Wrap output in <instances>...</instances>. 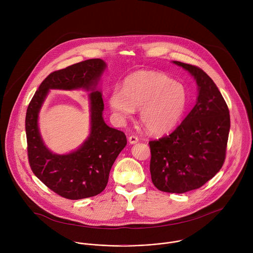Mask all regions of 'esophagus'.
Wrapping results in <instances>:
<instances>
[{"label": "esophagus", "instance_id": "1", "mask_svg": "<svg viewBox=\"0 0 253 253\" xmlns=\"http://www.w3.org/2000/svg\"><path fill=\"white\" fill-rule=\"evenodd\" d=\"M128 141H129V143H130V144H135V143H137V142L139 141V139H138V137H137V136L131 135V136L128 138Z\"/></svg>", "mask_w": 253, "mask_h": 253}]
</instances>
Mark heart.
I'll return each instance as SVG.
<instances>
[{"mask_svg":"<svg viewBox=\"0 0 253 253\" xmlns=\"http://www.w3.org/2000/svg\"><path fill=\"white\" fill-rule=\"evenodd\" d=\"M109 105L115 117L124 121L140 109L143 127L152 134L172 130L181 120L188 105V93L180 83L157 71H139L114 88Z\"/></svg>","mask_w":253,"mask_h":253,"instance_id":"b5f03b06","label":"heart"}]
</instances>
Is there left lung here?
I'll list each match as a JSON object with an SVG mask.
<instances>
[{"label":"left lung","instance_id":"left-lung-1","mask_svg":"<svg viewBox=\"0 0 253 253\" xmlns=\"http://www.w3.org/2000/svg\"><path fill=\"white\" fill-rule=\"evenodd\" d=\"M195 78L198 98L193 109L171 134L149 141L150 173L163 192L184 193L203 186L225 160L229 110L213 80L197 66L173 61Z\"/></svg>","mask_w":253,"mask_h":253}]
</instances>
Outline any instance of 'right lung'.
Here are the masks:
<instances>
[{
  "mask_svg": "<svg viewBox=\"0 0 253 253\" xmlns=\"http://www.w3.org/2000/svg\"><path fill=\"white\" fill-rule=\"evenodd\" d=\"M106 64L89 59L49 74L33 96L26 113L27 150L33 173L52 191L72 200L92 197L107 186L109 173L119 153L126 146V135L107 126L102 117L104 103L96 86ZM91 90V132L76 152L53 155L43 145L38 128V114L50 88Z\"/></svg>",
  "mask_w": 253,
  "mask_h": 253,
  "instance_id": "obj_1",
  "label": "right lung"
}]
</instances>
